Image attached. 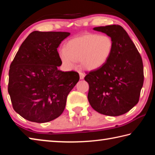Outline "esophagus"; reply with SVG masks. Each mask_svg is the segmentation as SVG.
<instances>
[{
    "label": "esophagus",
    "instance_id": "1",
    "mask_svg": "<svg viewBox=\"0 0 155 155\" xmlns=\"http://www.w3.org/2000/svg\"><path fill=\"white\" fill-rule=\"evenodd\" d=\"M79 76H80V79H83L84 77H85V74H83V72H79Z\"/></svg>",
    "mask_w": 155,
    "mask_h": 155
}]
</instances>
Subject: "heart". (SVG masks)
Masks as SVG:
<instances>
[{"mask_svg":"<svg viewBox=\"0 0 155 155\" xmlns=\"http://www.w3.org/2000/svg\"><path fill=\"white\" fill-rule=\"evenodd\" d=\"M113 49L114 42L109 36L90 33L70 40L65 50L60 51L59 57L68 68H74L75 61H81L85 69L94 70L106 64Z\"/></svg>","mask_w":155,"mask_h":155,"instance_id":"obj_1","label":"heart"}]
</instances>
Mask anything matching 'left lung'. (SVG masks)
I'll use <instances>...</instances> for the list:
<instances>
[{"label": "left lung", "mask_w": 155, "mask_h": 155, "mask_svg": "<svg viewBox=\"0 0 155 155\" xmlns=\"http://www.w3.org/2000/svg\"><path fill=\"white\" fill-rule=\"evenodd\" d=\"M106 33L114 42L111 57L103 66L86 72L90 86L87 98L100 114L118 116L137 104L143 84L142 59L124 28L120 25L94 28Z\"/></svg>", "instance_id": "obj_1"}]
</instances>
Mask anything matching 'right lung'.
I'll list each match as a JSON object with an SVG mask.
<instances>
[{
  "mask_svg": "<svg viewBox=\"0 0 155 155\" xmlns=\"http://www.w3.org/2000/svg\"><path fill=\"white\" fill-rule=\"evenodd\" d=\"M68 32L33 31L21 44L9 71L8 92L13 108L28 121L44 123L64 111L67 96L79 80L74 71L57 69V51Z\"/></svg>",
  "mask_w": 155,
  "mask_h": 155,
  "instance_id": "add662e5",
  "label": "right lung"
}]
</instances>
